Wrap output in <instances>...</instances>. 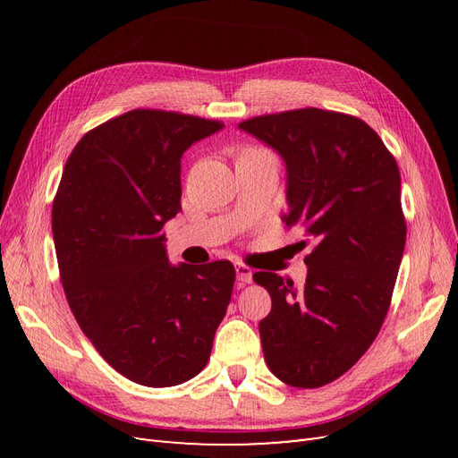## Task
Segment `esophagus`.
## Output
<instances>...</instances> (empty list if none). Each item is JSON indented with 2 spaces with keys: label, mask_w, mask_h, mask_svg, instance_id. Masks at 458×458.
<instances>
[{
  "label": "esophagus",
  "mask_w": 458,
  "mask_h": 458,
  "mask_svg": "<svg viewBox=\"0 0 458 458\" xmlns=\"http://www.w3.org/2000/svg\"><path fill=\"white\" fill-rule=\"evenodd\" d=\"M237 281L241 283V284H248V283H252V275H254V271L246 266V263H237Z\"/></svg>",
  "instance_id": "34e87169"
}]
</instances>
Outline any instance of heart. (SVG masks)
Here are the masks:
<instances>
[{"instance_id":"1","label":"heart","mask_w":458,"mask_h":458,"mask_svg":"<svg viewBox=\"0 0 458 458\" xmlns=\"http://www.w3.org/2000/svg\"><path fill=\"white\" fill-rule=\"evenodd\" d=\"M242 152H258V148H246V150H242Z\"/></svg>"}]
</instances>
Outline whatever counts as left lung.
<instances>
[{
	"label": "left lung",
	"mask_w": 458,
	"mask_h": 458,
	"mask_svg": "<svg viewBox=\"0 0 458 458\" xmlns=\"http://www.w3.org/2000/svg\"><path fill=\"white\" fill-rule=\"evenodd\" d=\"M239 128L284 158V224L313 241L301 288L254 273L271 296L263 357L284 384L321 387L363 357L390 310L407 239L397 162L369 123L336 110H284Z\"/></svg>",
	"instance_id": "1"
}]
</instances>
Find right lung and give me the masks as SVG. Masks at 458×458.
Listing matches in <instances>:
<instances>
[{
    "instance_id": "obj_1",
    "label": "right lung",
    "mask_w": 458,
    "mask_h": 458,
    "mask_svg": "<svg viewBox=\"0 0 458 458\" xmlns=\"http://www.w3.org/2000/svg\"><path fill=\"white\" fill-rule=\"evenodd\" d=\"M221 128L135 108L89 130L66 160L51 210L64 296L95 350L135 384L197 377L227 313L233 263L174 267L162 231L182 210V155Z\"/></svg>"
}]
</instances>
